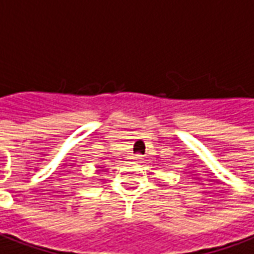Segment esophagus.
<instances>
[{
    "label": "esophagus",
    "mask_w": 254,
    "mask_h": 254,
    "mask_svg": "<svg viewBox=\"0 0 254 254\" xmlns=\"http://www.w3.org/2000/svg\"><path fill=\"white\" fill-rule=\"evenodd\" d=\"M130 159H132V162H134V164H140V162H143V157H141L140 154H136V155H133Z\"/></svg>",
    "instance_id": "esophagus-1"
}]
</instances>
